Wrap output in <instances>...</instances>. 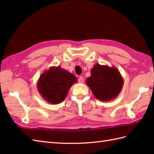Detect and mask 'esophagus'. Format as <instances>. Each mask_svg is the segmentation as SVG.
<instances>
[{
    "mask_svg": "<svg viewBox=\"0 0 154 154\" xmlns=\"http://www.w3.org/2000/svg\"><path fill=\"white\" fill-rule=\"evenodd\" d=\"M78 81H79V83H83L84 82V79L83 77H79V79H78Z\"/></svg>",
    "mask_w": 154,
    "mask_h": 154,
    "instance_id": "1",
    "label": "esophagus"
}]
</instances>
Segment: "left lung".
I'll list each match as a JSON object with an SVG mask.
<instances>
[{
    "label": "left lung",
    "instance_id": "obj_1",
    "mask_svg": "<svg viewBox=\"0 0 154 154\" xmlns=\"http://www.w3.org/2000/svg\"><path fill=\"white\" fill-rule=\"evenodd\" d=\"M86 83L97 99L110 101L120 93L124 79L116 67L96 63L91 69Z\"/></svg>",
    "mask_w": 154,
    "mask_h": 154
}]
</instances>
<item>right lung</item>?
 Masks as SVG:
<instances>
[{
    "label": "right lung",
    "mask_w": 154,
    "mask_h": 154,
    "mask_svg": "<svg viewBox=\"0 0 154 154\" xmlns=\"http://www.w3.org/2000/svg\"><path fill=\"white\" fill-rule=\"evenodd\" d=\"M73 74L60 66L51 67L41 74L37 83L39 93L51 104H59L65 100L72 85L77 83Z\"/></svg>",
    "instance_id": "obj_1"
}]
</instances>
